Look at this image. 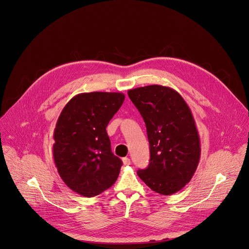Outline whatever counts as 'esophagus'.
Here are the masks:
<instances>
[{
    "label": "esophagus",
    "instance_id": "obj_1",
    "mask_svg": "<svg viewBox=\"0 0 249 249\" xmlns=\"http://www.w3.org/2000/svg\"><path fill=\"white\" fill-rule=\"evenodd\" d=\"M123 162H124V165H129V164H130V160H129V158H124V159H123Z\"/></svg>",
    "mask_w": 249,
    "mask_h": 249
}]
</instances>
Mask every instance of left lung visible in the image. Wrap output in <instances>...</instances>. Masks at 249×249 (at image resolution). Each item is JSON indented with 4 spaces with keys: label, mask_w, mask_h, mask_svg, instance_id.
<instances>
[{
    "label": "left lung",
    "mask_w": 249,
    "mask_h": 249,
    "mask_svg": "<svg viewBox=\"0 0 249 249\" xmlns=\"http://www.w3.org/2000/svg\"><path fill=\"white\" fill-rule=\"evenodd\" d=\"M130 101L146 126L150 160L138 170L156 193L171 196L194 177L200 159V141L193 113L174 89L151 85L128 89Z\"/></svg>",
    "instance_id": "1"
}]
</instances>
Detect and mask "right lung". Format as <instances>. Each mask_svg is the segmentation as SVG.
Listing matches in <instances>:
<instances>
[{
    "mask_svg": "<svg viewBox=\"0 0 249 249\" xmlns=\"http://www.w3.org/2000/svg\"><path fill=\"white\" fill-rule=\"evenodd\" d=\"M124 101L122 92H83L65 106L53 130V157L64 182L86 197L99 196L120 175L107 125Z\"/></svg>",
    "mask_w": 249,
    "mask_h": 249,
    "instance_id": "right-lung-1",
    "label": "right lung"
}]
</instances>
